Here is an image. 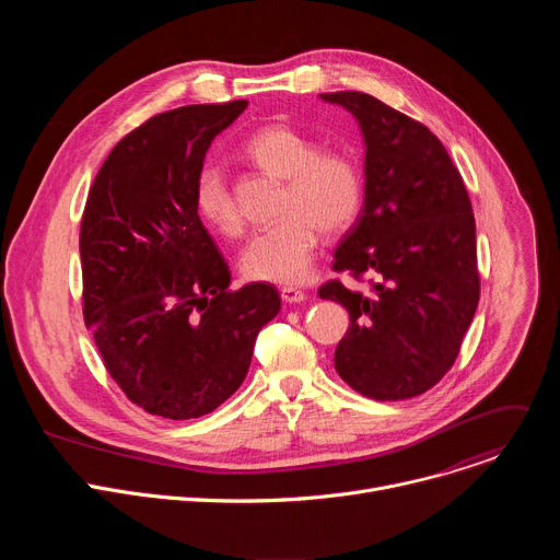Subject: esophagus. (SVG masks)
Returning <instances> with one entry per match:
<instances>
[{"mask_svg":"<svg viewBox=\"0 0 560 560\" xmlns=\"http://www.w3.org/2000/svg\"><path fill=\"white\" fill-rule=\"evenodd\" d=\"M281 299L285 303H301V301H305V292L301 288L285 285V288H281Z\"/></svg>","mask_w":560,"mask_h":560,"instance_id":"34e87169","label":"esophagus"}]
</instances>
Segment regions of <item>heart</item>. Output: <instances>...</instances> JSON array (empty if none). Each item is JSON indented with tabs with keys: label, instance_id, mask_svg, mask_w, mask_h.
Segmentation results:
<instances>
[{
	"label": "heart",
	"instance_id": "obj_1",
	"mask_svg": "<svg viewBox=\"0 0 560 560\" xmlns=\"http://www.w3.org/2000/svg\"><path fill=\"white\" fill-rule=\"evenodd\" d=\"M244 152L259 168L285 179L283 219L250 236L238 268L255 281L299 283L312 268L318 225L326 232L348 228L363 197L359 166L343 152L318 143L290 126H266L244 141ZM199 214L223 234H238L244 217L221 166L201 168L195 184Z\"/></svg>",
	"mask_w": 560,
	"mask_h": 560
}]
</instances>
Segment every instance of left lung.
Masks as SVG:
<instances>
[{
	"mask_svg": "<svg viewBox=\"0 0 560 560\" xmlns=\"http://www.w3.org/2000/svg\"><path fill=\"white\" fill-rule=\"evenodd\" d=\"M322 100L352 113L365 143L363 208L332 268L372 277L365 294L341 281L318 288L350 312L335 368L363 396L401 401L443 378L474 318L481 283L471 203L423 124L357 91Z\"/></svg>",
	"mask_w": 560,
	"mask_h": 560,
	"instance_id": "8db88e82",
	"label": "left lung"
}]
</instances>
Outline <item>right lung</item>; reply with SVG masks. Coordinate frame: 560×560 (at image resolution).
Instances as JSON below:
<instances>
[{"instance_id":"1","label":"right lung","mask_w":560,"mask_h":560,"mask_svg":"<svg viewBox=\"0 0 560 560\" xmlns=\"http://www.w3.org/2000/svg\"><path fill=\"white\" fill-rule=\"evenodd\" d=\"M246 106H184L128 132L82 217L84 322L130 401L173 421L199 419L236 392L259 330L281 310L275 285L228 290L230 268L195 203L212 139Z\"/></svg>"}]
</instances>
